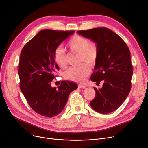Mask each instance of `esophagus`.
I'll return each instance as SVG.
<instances>
[{
  "label": "esophagus",
  "instance_id": "obj_1",
  "mask_svg": "<svg viewBox=\"0 0 148 148\" xmlns=\"http://www.w3.org/2000/svg\"><path fill=\"white\" fill-rule=\"evenodd\" d=\"M78 87H79V88L84 89V88H85L86 87V85H84V84H79V85H78Z\"/></svg>",
  "mask_w": 148,
  "mask_h": 148
}]
</instances>
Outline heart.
<instances>
[{
  "instance_id": "1",
  "label": "heart",
  "mask_w": 148,
  "mask_h": 148,
  "mask_svg": "<svg viewBox=\"0 0 148 148\" xmlns=\"http://www.w3.org/2000/svg\"><path fill=\"white\" fill-rule=\"evenodd\" d=\"M69 49L73 52L80 54L81 62H85L90 65H94L98 55L97 44L90 42L88 38L80 35H75L71 38L68 44ZM53 57L56 64L61 68H66L67 54L61 46H58L54 51ZM90 66L83 64L79 66H71L64 73L65 78L75 82H82L90 73Z\"/></svg>"
}]
</instances>
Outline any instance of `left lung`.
Instances as JSON below:
<instances>
[{
  "label": "left lung",
  "mask_w": 148,
  "mask_h": 148,
  "mask_svg": "<svg viewBox=\"0 0 148 148\" xmlns=\"http://www.w3.org/2000/svg\"><path fill=\"white\" fill-rule=\"evenodd\" d=\"M79 35L95 42L98 49L92 82L104 81L103 88H94L96 97L90 104L96 112L108 114L125 101L131 90L133 69L126 43L110 29L98 27L78 30Z\"/></svg>",
  "instance_id": "obj_1"
}]
</instances>
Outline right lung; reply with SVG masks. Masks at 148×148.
I'll return each mask as SVG.
<instances>
[{"label": "right lung", "mask_w": 148, "mask_h": 148, "mask_svg": "<svg viewBox=\"0 0 148 148\" xmlns=\"http://www.w3.org/2000/svg\"><path fill=\"white\" fill-rule=\"evenodd\" d=\"M74 30L45 29L39 32L23 48L19 62L20 88L30 107L45 117L52 118L64 109L68 96L78 86L71 81H62L51 87L59 66L54 61L55 49Z\"/></svg>", "instance_id": "right-lung-1"}]
</instances>
